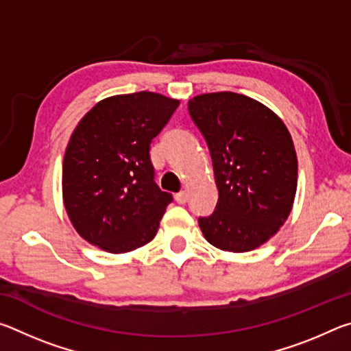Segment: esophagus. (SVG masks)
Segmentation results:
<instances>
[{
  "label": "esophagus",
  "instance_id": "obj_1",
  "mask_svg": "<svg viewBox=\"0 0 351 351\" xmlns=\"http://www.w3.org/2000/svg\"><path fill=\"white\" fill-rule=\"evenodd\" d=\"M175 198H176V201L180 204H186L187 201H189V192H187V190H181V192L176 193Z\"/></svg>",
  "mask_w": 351,
  "mask_h": 351
}]
</instances>
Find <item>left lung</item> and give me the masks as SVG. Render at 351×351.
Masks as SVG:
<instances>
[{
    "label": "left lung",
    "mask_w": 351,
    "mask_h": 351,
    "mask_svg": "<svg viewBox=\"0 0 351 351\" xmlns=\"http://www.w3.org/2000/svg\"><path fill=\"white\" fill-rule=\"evenodd\" d=\"M209 147L218 203L199 217L206 240L221 251L247 252L287 221L297 189V156L282 119L243 94L209 93L189 100Z\"/></svg>",
    "instance_id": "left-lung-1"
}]
</instances>
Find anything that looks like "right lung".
I'll return each instance as SVG.
<instances>
[{"label": "right lung", "instance_id": "add662e5", "mask_svg": "<svg viewBox=\"0 0 351 351\" xmlns=\"http://www.w3.org/2000/svg\"><path fill=\"white\" fill-rule=\"evenodd\" d=\"M180 100L141 91L100 100L82 117L63 158V203L77 232L106 252L150 243L173 201L154 182L150 144Z\"/></svg>", "mask_w": 351, "mask_h": 351}]
</instances>
